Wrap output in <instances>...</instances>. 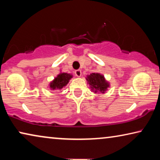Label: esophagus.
I'll return each mask as SVG.
<instances>
[{
  "mask_svg": "<svg viewBox=\"0 0 160 160\" xmlns=\"http://www.w3.org/2000/svg\"><path fill=\"white\" fill-rule=\"evenodd\" d=\"M75 75L77 77H80L82 76V71H81V70H76V71H75Z\"/></svg>",
  "mask_w": 160,
  "mask_h": 160,
  "instance_id": "obj_1",
  "label": "esophagus"
}]
</instances>
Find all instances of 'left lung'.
Instances as JSON below:
<instances>
[{
	"mask_svg": "<svg viewBox=\"0 0 160 160\" xmlns=\"http://www.w3.org/2000/svg\"><path fill=\"white\" fill-rule=\"evenodd\" d=\"M87 80L90 85L92 90L96 93L98 92L103 93L109 87V84L105 79L104 76L98 73H93L87 76Z\"/></svg>",
	"mask_w": 160,
	"mask_h": 160,
	"instance_id": "8db88e82",
	"label": "left lung"
}]
</instances>
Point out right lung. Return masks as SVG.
<instances>
[{
  "label": "right lung",
  "instance_id": "right-lung-1",
  "mask_svg": "<svg viewBox=\"0 0 160 160\" xmlns=\"http://www.w3.org/2000/svg\"><path fill=\"white\" fill-rule=\"evenodd\" d=\"M73 77L72 75L67 73H60L58 76L50 83L49 87L51 89H60L63 87L66 86L68 83L69 82V80Z\"/></svg>",
  "mask_w": 160,
  "mask_h": 160
}]
</instances>
